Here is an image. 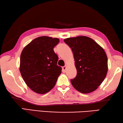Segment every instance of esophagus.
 Returning <instances> with one entry per match:
<instances>
[{"instance_id":"1","label":"esophagus","mask_w":123,"mask_h":123,"mask_svg":"<svg viewBox=\"0 0 123 123\" xmlns=\"http://www.w3.org/2000/svg\"><path fill=\"white\" fill-rule=\"evenodd\" d=\"M66 69H67V66H64V67H62V70H63V72L65 73L66 71Z\"/></svg>"}]
</instances>
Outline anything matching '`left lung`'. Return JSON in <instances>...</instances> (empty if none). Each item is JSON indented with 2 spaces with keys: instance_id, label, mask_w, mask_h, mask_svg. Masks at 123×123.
I'll use <instances>...</instances> for the list:
<instances>
[{
  "instance_id": "8db88e82",
  "label": "left lung",
  "mask_w": 123,
  "mask_h": 123,
  "mask_svg": "<svg viewBox=\"0 0 123 123\" xmlns=\"http://www.w3.org/2000/svg\"><path fill=\"white\" fill-rule=\"evenodd\" d=\"M74 55L76 76L70 80L77 91L82 93L94 91L101 84L108 70L105 50L95 41L80 36L64 39Z\"/></svg>"
}]
</instances>
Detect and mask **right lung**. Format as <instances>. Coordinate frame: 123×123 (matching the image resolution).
Instances as JSON below:
<instances>
[{
  "label": "right lung",
  "instance_id": "add662e5",
  "mask_svg": "<svg viewBox=\"0 0 123 123\" xmlns=\"http://www.w3.org/2000/svg\"><path fill=\"white\" fill-rule=\"evenodd\" d=\"M60 42L57 38L41 36L24 48L20 58L19 70L29 88L35 93L45 94L55 86L61 73L57 65V55L54 48Z\"/></svg>",
  "mask_w": 123,
  "mask_h": 123
}]
</instances>
